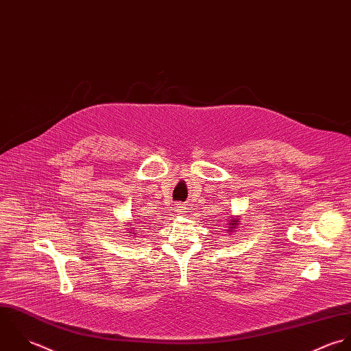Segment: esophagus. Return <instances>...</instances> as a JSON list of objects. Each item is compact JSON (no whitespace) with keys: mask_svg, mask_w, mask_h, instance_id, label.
Instances as JSON below:
<instances>
[{"mask_svg":"<svg viewBox=\"0 0 351 351\" xmlns=\"http://www.w3.org/2000/svg\"><path fill=\"white\" fill-rule=\"evenodd\" d=\"M184 210H185V206H182V204H180V206H177V207H176V213H177L178 215H180V214H182V213H185Z\"/></svg>","mask_w":351,"mask_h":351,"instance_id":"1","label":"esophagus"}]
</instances>
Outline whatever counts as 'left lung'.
I'll return each instance as SVG.
<instances>
[{
  "label": "left lung",
  "instance_id": "left-lung-1",
  "mask_svg": "<svg viewBox=\"0 0 351 351\" xmlns=\"http://www.w3.org/2000/svg\"><path fill=\"white\" fill-rule=\"evenodd\" d=\"M239 222H241V218H238V217H232V219L229 221L228 232H229V233H232V232H235V229H237V226L239 225Z\"/></svg>",
  "mask_w": 351,
  "mask_h": 351
}]
</instances>
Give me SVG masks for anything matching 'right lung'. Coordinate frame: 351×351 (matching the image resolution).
Wrapping results in <instances>:
<instances>
[{
	"label": "right lung",
	"mask_w": 351,
	"mask_h": 351,
	"mask_svg": "<svg viewBox=\"0 0 351 351\" xmlns=\"http://www.w3.org/2000/svg\"><path fill=\"white\" fill-rule=\"evenodd\" d=\"M126 223H128V225H129V223H132V222H126ZM132 229H133V228H128V232H129V234H128V235H130V234H136V233H132Z\"/></svg>",
	"instance_id": "obj_1"
}]
</instances>
